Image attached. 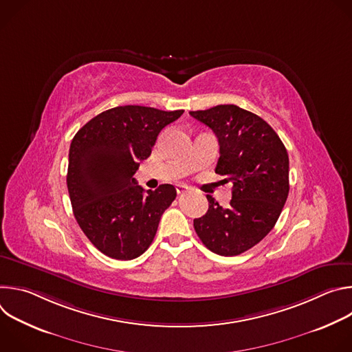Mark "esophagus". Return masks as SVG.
<instances>
[{
    "label": "esophagus",
    "mask_w": 352,
    "mask_h": 352,
    "mask_svg": "<svg viewBox=\"0 0 352 352\" xmlns=\"http://www.w3.org/2000/svg\"><path fill=\"white\" fill-rule=\"evenodd\" d=\"M175 189H177V193L178 195H182V193H186L189 190V186L188 185H184V184H177L175 185Z\"/></svg>",
    "instance_id": "esophagus-1"
}]
</instances>
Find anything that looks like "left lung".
Segmentation results:
<instances>
[{"label": "left lung", "mask_w": 352, "mask_h": 352, "mask_svg": "<svg viewBox=\"0 0 352 352\" xmlns=\"http://www.w3.org/2000/svg\"><path fill=\"white\" fill-rule=\"evenodd\" d=\"M219 139L216 173L232 184L227 208L208 195L209 210L193 227L212 252L221 256L243 254L274 227L289 190L287 148L274 129L256 114L234 104L189 111Z\"/></svg>", "instance_id": "8db88e82"}]
</instances>
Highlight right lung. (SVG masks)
Wrapping results in <instances>:
<instances>
[{
	"mask_svg": "<svg viewBox=\"0 0 352 352\" xmlns=\"http://www.w3.org/2000/svg\"><path fill=\"white\" fill-rule=\"evenodd\" d=\"M182 113L114 107L91 118L74 136L67 174L74 216L104 255L131 261L153 242L177 190L170 184L144 190L133 174L152 153L160 131Z\"/></svg>",
	"mask_w": 352,
	"mask_h": 352,
	"instance_id": "1",
	"label": "right lung"
}]
</instances>
